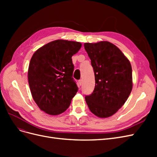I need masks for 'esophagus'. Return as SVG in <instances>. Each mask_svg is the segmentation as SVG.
<instances>
[{"instance_id": "esophagus-1", "label": "esophagus", "mask_w": 157, "mask_h": 157, "mask_svg": "<svg viewBox=\"0 0 157 157\" xmlns=\"http://www.w3.org/2000/svg\"><path fill=\"white\" fill-rule=\"evenodd\" d=\"M82 84V80H78V84H79V86H81Z\"/></svg>"}]
</instances>
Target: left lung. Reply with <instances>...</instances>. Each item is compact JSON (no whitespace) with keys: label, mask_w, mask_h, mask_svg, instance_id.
Here are the masks:
<instances>
[{"label":"left lung","mask_w":157,"mask_h":157,"mask_svg":"<svg viewBox=\"0 0 157 157\" xmlns=\"http://www.w3.org/2000/svg\"><path fill=\"white\" fill-rule=\"evenodd\" d=\"M94 71L95 88L85 99L89 109L99 118L109 117L124 105L132 90L130 61L107 41L84 43Z\"/></svg>","instance_id":"left-lung-1"}]
</instances>
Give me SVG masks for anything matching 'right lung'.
I'll list each match as a JSON object with an SVG mask.
<instances>
[{
    "label": "right lung",
    "instance_id": "1",
    "mask_svg": "<svg viewBox=\"0 0 157 157\" xmlns=\"http://www.w3.org/2000/svg\"><path fill=\"white\" fill-rule=\"evenodd\" d=\"M82 46L78 42L56 40L33 54L28 81L34 101L40 110L58 115L67 110L78 92L73 73L72 56Z\"/></svg>",
    "mask_w": 157,
    "mask_h": 157
}]
</instances>
